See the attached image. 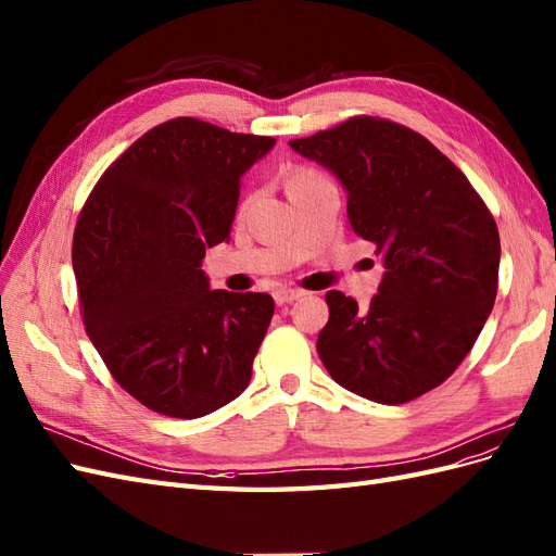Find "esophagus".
I'll list each match as a JSON object with an SVG mask.
<instances>
[{
  "mask_svg": "<svg viewBox=\"0 0 556 556\" xmlns=\"http://www.w3.org/2000/svg\"><path fill=\"white\" fill-rule=\"evenodd\" d=\"M300 295H303V291H298V289H275L273 291V298H275V303L277 305H289V303H293V300H298Z\"/></svg>",
  "mask_w": 556,
  "mask_h": 556,
  "instance_id": "obj_1",
  "label": "esophagus"
}]
</instances>
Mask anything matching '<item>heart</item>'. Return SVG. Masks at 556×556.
Segmentation results:
<instances>
[{
    "mask_svg": "<svg viewBox=\"0 0 556 556\" xmlns=\"http://www.w3.org/2000/svg\"><path fill=\"white\" fill-rule=\"evenodd\" d=\"M314 177H319V174L312 172V169H298V172H293V177H291V181H289V188H293V186H298V184H305V181H309V179H314Z\"/></svg>",
    "mask_w": 556,
    "mask_h": 556,
    "instance_id": "1",
    "label": "heart"
}]
</instances>
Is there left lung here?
<instances>
[{"label": "left lung", "instance_id": "left-lung-1", "mask_svg": "<svg viewBox=\"0 0 556 556\" xmlns=\"http://www.w3.org/2000/svg\"><path fill=\"white\" fill-rule=\"evenodd\" d=\"M289 144L342 181L349 224L387 267L368 307L326 293L330 316L316 352L363 399H419L462 366L494 307V216L445 153L389 118L352 116Z\"/></svg>", "mask_w": 556, "mask_h": 556}]
</instances>
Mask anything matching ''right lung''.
Here are the masks:
<instances>
[{
	"mask_svg": "<svg viewBox=\"0 0 556 556\" xmlns=\"http://www.w3.org/2000/svg\"><path fill=\"white\" fill-rule=\"evenodd\" d=\"M275 137L179 116L111 163L76 220L72 265L90 342L135 401L195 419L235 401L275 314L267 293L210 291L242 174Z\"/></svg>",
	"mask_w": 556,
	"mask_h": 556,
	"instance_id": "add662e5",
	"label": "right lung"
}]
</instances>
